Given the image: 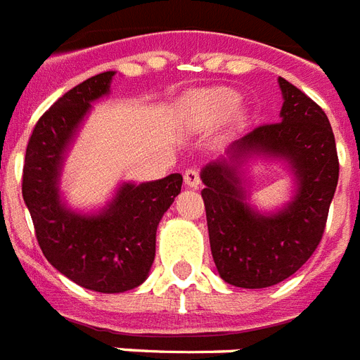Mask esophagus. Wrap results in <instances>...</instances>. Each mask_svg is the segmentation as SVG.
<instances>
[{"label":"esophagus","instance_id":"esophagus-1","mask_svg":"<svg viewBox=\"0 0 360 360\" xmlns=\"http://www.w3.org/2000/svg\"><path fill=\"white\" fill-rule=\"evenodd\" d=\"M184 182H186L188 188H197L198 184H200V172H198V169L191 167V169L184 172Z\"/></svg>","mask_w":360,"mask_h":360}]
</instances>
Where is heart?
Wrapping results in <instances>:
<instances>
[{"instance_id":"obj_1","label":"heart","mask_w":360,"mask_h":360,"mask_svg":"<svg viewBox=\"0 0 360 360\" xmlns=\"http://www.w3.org/2000/svg\"><path fill=\"white\" fill-rule=\"evenodd\" d=\"M238 103H240V96L232 89H204L188 100L186 111L189 119L195 122L212 124V122H219L230 117L238 108Z\"/></svg>"}]
</instances>
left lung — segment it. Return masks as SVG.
Instances as JSON below:
<instances>
[{
	"instance_id": "1",
	"label": "left lung",
	"mask_w": 360,
	"mask_h": 360,
	"mask_svg": "<svg viewBox=\"0 0 360 360\" xmlns=\"http://www.w3.org/2000/svg\"><path fill=\"white\" fill-rule=\"evenodd\" d=\"M281 120L234 141L229 160L202 169L210 247L225 283L267 288L294 275L320 245L338 184V154L326 111L295 85L278 77ZM252 153L283 157L296 174L295 198L277 214L246 204L237 165Z\"/></svg>"
}]
</instances>
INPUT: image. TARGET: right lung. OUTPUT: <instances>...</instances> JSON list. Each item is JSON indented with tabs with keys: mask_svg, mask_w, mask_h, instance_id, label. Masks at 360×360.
<instances>
[{
	"mask_svg": "<svg viewBox=\"0 0 360 360\" xmlns=\"http://www.w3.org/2000/svg\"><path fill=\"white\" fill-rule=\"evenodd\" d=\"M115 72L70 89L34 124L27 143L22 195L46 260L76 284L119 294L145 283L156 257V230L182 189V174L124 184L96 215L72 212L59 195L65 152L91 109L109 93Z\"/></svg>",
	"mask_w": 360,
	"mask_h": 360,
	"instance_id": "right-lung-1",
	"label": "right lung"
}]
</instances>
